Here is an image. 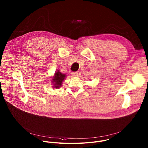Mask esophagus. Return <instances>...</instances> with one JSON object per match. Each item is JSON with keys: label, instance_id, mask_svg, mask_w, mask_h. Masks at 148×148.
<instances>
[{"label": "esophagus", "instance_id": "34e87169", "mask_svg": "<svg viewBox=\"0 0 148 148\" xmlns=\"http://www.w3.org/2000/svg\"><path fill=\"white\" fill-rule=\"evenodd\" d=\"M71 73H72V75L73 76H76L78 75V72H72Z\"/></svg>", "mask_w": 148, "mask_h": 148}]
</instances>
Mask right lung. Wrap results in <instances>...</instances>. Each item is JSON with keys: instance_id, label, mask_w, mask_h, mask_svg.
Instances as JSON below:
<instances>
[{"instance_id": "add662e5", "label": "right lung", "mask_w": 148, "mask_h": 148, "mask_svg": "<svg viewBox=\"0 0 148 148\" xmlns=\"http://www.w3.org/2000/svg\"><path fill=\"white\" fill-rule=\"evenodd\" d=\"M66 77V75L60 72H59V70L57 71L55 73L54 77L53 78V82L54 84V87L55 88H59L61 86L62 83L63 81Z\"/></svg>"}]
</instances>
